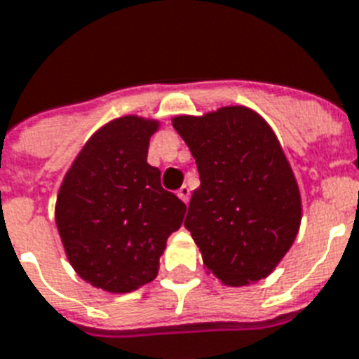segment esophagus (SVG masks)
Listing matches in <instances>:
<instances>
[{
  "label": "esophagus",
  "mask_w": 359,
  "mask_h": 359,
  "mask_svg": "<svg viewBox=\"0 0 359 359\" xmlns=\"http://www.w3.org/2000/svg\"><path fill=\"white\" fill-rule=\"evenodd\" d=\"M177 196L182 198L183 202L187 203V202H189V198H191V189H189L187 185H183V187L180 189V191H177Z\"/></svg>",
  "instance_id": "34e87169"
}]
</instances>
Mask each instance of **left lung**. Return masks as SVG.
<instances>
[{
	"instance_id": "left-lung-1",
	"label": "left lung",
	"mask_w": 359,
	"mask_h": 359,
	"mask_svg": "<svg viewBox=\"0 0 359 359\" xmlns=\"http://www.w3.org/2000/svg\"><path fill=\"white\" fill-rule=\"evenodd\" d=\"M196 159L200 187L185 228L203 269L229 287L266 278L297 239L302 198L276 133L245 105L172 118Z\"/></svg>"
}]
</instances>
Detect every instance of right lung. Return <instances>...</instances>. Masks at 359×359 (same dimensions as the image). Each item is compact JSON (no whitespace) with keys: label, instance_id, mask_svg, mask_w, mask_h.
I'll use <instances>...</instances> for the list:
<instances>
[{"label":"right lung","instance_id":"1","mask_svg":"<svg viewBox=\"0 0 359 359\" xmlns=\"http://www.w3.org/2000/svg\"><path fill=\"white\" fill-rule=\"evenodd\" d=\"M159 126L137 114L103 124L57 193L55 224L72 269L107 293H131L157 276L166 239L187 211L146 161Z\"/></svg>","mask_w":359,"mask_h":359}]
</instances>
